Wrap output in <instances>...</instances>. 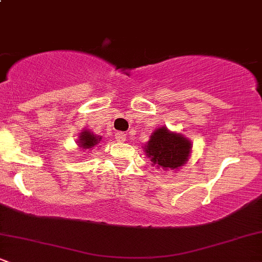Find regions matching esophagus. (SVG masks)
I'll use <instances>...</instances> for the list:
<instances>
[{
  "instance_id": "esophagus-1",
  "label": "esophagus",
  "mask_w": 262,
  "mask_h": 262,
  "mask_svg": "<svg viewBox=\"0 0 262 262\" xmlns=\"http://www.w3.org/2000/svg\"><path fill=\"white\" fill-rule=\"evenodd\" d=\"M114 138H116L118 141H124L125 138H127V135H125V133H123V132H117V133L114 134Z\"/></svg>"
}]
</instances>
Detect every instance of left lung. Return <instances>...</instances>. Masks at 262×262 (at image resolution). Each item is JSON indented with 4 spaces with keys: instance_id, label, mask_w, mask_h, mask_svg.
<instances>
[{
    "instance_id": "1",
    "label": "left lung",
    "mask_w": 262,
    "mask_h": 262,
    "mask_svg": "<svg viewBox=\"0 0 262 262\" xmlns=\"http://www.w3.org/2000/svg\"><path fill=\"white\" fill-rule=\"evenodd\" d=\"M144 149L158 167L177 169L188 160L191 143L181 134L171 133L162 127L156 129Z\"/></svg>"
}]
</instances>
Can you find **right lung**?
I'll use <instances>...</instances> for the list:
<instances>
[{
    "label": "right lung",
    "mask_w": 262,
    "mask_h": 262,
    "mask_svg": "<svg viewBox=\"0 0 262 262\" xmlns=\"http://www.w3.org/2000/svg\"><path fill=\"white\" fill-rule=\"evenodd\" d=\"M100 140H101V138L96 137V135L90 133V132L85 130L81 133V137L79 139V141H80L79 145L82 146V148H85V149H90V148H92V146H95L96 144L100 143Z\"/></svg>",
    "instance_id": "obj_1"
}]
</instances>
